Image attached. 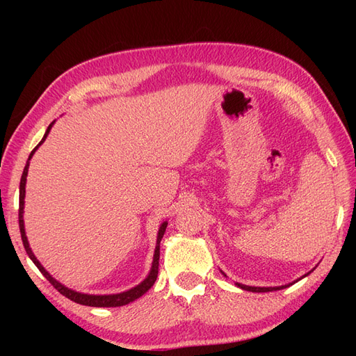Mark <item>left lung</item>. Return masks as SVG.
Here are the masks:
<instances>
[{"label": "left lung", "mask_w": 356, "mask_h": 356, "mask_svg": "<svg viewBox=\"0 0 356 356\" xmlns=\"http://www.w3.org/2000/svg\"><path fill=\"white\" fill-rule=\"evenodd\" d=\"M309 275V273H307ZM306 276V275H305ZM239 288L242 289H246V291H251V293H267V291H277V289H282V288H286L289 285H284V286H248V285H242V284H238Z\"/></svg>", "instance_id": "1"}]
</instances>
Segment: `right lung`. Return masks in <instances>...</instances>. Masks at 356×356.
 Segmentation results:
<instances>
[{
  "mask_svg": "<svg viewBox=\"0 0 356 356\" xmlns=\"http://www.w3.org/2000/svg\"><path fill=\"white\" fill-rule=\"evenodd\" d=\"M51 122L47 127V131L44 134V136H42L41 143L32 149L31 154H29V159L32 157V154L35 153V149L44 143V139L47 138L50 129L53 126ZM28 168H29V161H26V166L24 169V174H22V178H20V187H19V229H20V236H22V242H24V246H25V251L26 254L29 255V258L32 261H34V264L38 267V270L42 273V276H44L47 281L55 286L59 293L62 296H65L67 298L75 301V303L79 305H83V306H92V307H117V306H124V305H129L131 301H135L136 298H139L141 296H144L147 291L152 288L156 282L157 279V275H159V258H160V241L161 238H163L165 234V230H166V225L168 222H163L160 225L159 229V234H157V245H156V251H154V258H153V267L152 270H149V275L144 279V281L136 285L135 288L129 289V291H124V293H120V294H111V296H90V294H81V293H77V291H72L67 286H63L62 284H59L56 279H53L46 270L44 267H42L40 264V261L35 258V255L32 254L31 248H29V243H28V239H26V234H25V225H24V203H25V186H26V175H28Z\"/></svg>",
  "mask_w": 356,
  "mask_h": 356,
  "instance_id": "right-lung-1",
  "label": "right lung"
}]
</instances>
